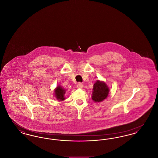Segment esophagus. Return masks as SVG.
Returning <instances> with one entry per match:
<instances>
[{
	"instance_id": "1",
	"label": "esophagus",
	"mask_w": 158,
	"mask_h": 158,
	"mask_svg": "<svg viewBox=\"0 0 158 158\" xmlns=\"http://www.w3.org/2000/svg\"><path fill=\"white\" fill-rule=\"evenodd\" d=\"M77 86L78 87V88H82L83 87V84L81 82H78L77 83Z\"/></svg>"
}]
</instances>
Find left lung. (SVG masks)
Instances as JSON below:
<instances>
[{"label":"left lung","mask_w":158,"mask_h":158,"mask_svg":"<svg viewBox=\"0 0 158 158\" xmlns=\"http://www.w3.org/2000/svg\"><path fill=\"white\" fill-rule=\"evenodd\" d=\"M92 98L95 102H101L107 97L109 89L105 83L97 81L94 85Z\"/></svg>","instance_id":"8db88e82"}]
</instances>
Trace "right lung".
<instances>
[{
  "label": "right lung",
  "mask_w": 158,
  "mask_h": 158,
  "mask_svg": "<svg viewBox=\"0 0 158 158\" xmlns=\"http://www.w3.org/2000/svg\"><path fill=\"white\" fill-rule=\"evenodd\" d=\"M65 91L66 90H64V89H63L60 86H57L54 91L56 98L60 101L64 100L65 98L64 97V95L65 94Z\"/></svg>",
  "instance_id": "right-lung-1"
}]
</instances>
